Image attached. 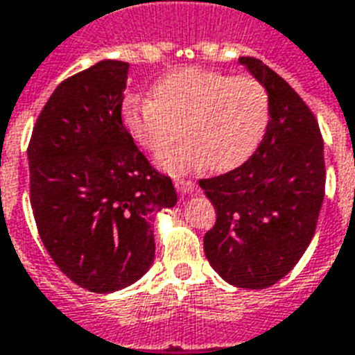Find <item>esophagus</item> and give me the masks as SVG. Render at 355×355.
Returning <instances> with one entry per match:
<instances>
[{"mask_svg": "<svg viewBox=\"0 0 355 355\" xmlns=\"http://www.w3.org/2000/svg\"><path fill=\"white\" fill-rule=\"evenodd\" d=\"M175 189L180 195H193L196 193V183L191 180H175Z\"/></svg>", "mask_w": 355, "mask_h": 355, "instance_id": "esophagus-1", "label": "esophagus"}]
</instances>
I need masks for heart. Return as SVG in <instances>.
<instances>
[{
    "mask_svg": "<svg viewBox=\"0 0 355 355\" xmlns=\"http://www.w3.org/2000/svg\"><path fill=\"white\" fill-rule=\"evenodd\" d=\"M126 134L168 174L196 172L208 164L227 172L244 164L265 136L270 100L252 75H229L202 68H183L153 85L151 100L128 98L123 103Z\"/></svg>",
    "mask_w": 355,
    "mask_h": 355,
    "instance_id": "heart-1",
    "label": "heart"
}]
</instances>
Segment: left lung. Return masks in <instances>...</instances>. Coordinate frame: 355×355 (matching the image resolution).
I'll use <instances>...</instances> for the list:
<instances>
[{
  "mask_svg": "<svg viewBox=\"0 0 355 355\" xmlns=\"http://www.w3.org/2000/svg\"><path fill=\"white\" fill-rule=\"evenodd\" d=\"M268 92L265 138L242 166L198 185L216 208L204 253L223 280L265 289L282 280L306 252L325 195L320 124L289 83L257 58L242 56Z\"/></svg>",
  "mask_w": 355,
  "mask_h": 355,
  "instance_id": "8db88e82",
  "label": "left lung"
}]
</instances>
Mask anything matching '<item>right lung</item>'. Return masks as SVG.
Returning a JSON list of instances; mask_svg holds the SVG:
<instances>
[{"mask_svg": "<svg viewBox=\"0 0 355 355\" xmlns=\"http://www.w3.org/2000/svg\"><path fill=\"white\" fill-rule=\"evenodd\" d=\"M128 64L102 60L56 87L33 126L30 202L56 266L92 293L139 280L155 259L151 217L178 202L123 126Z\"/></svg>", "mask_w": 355, "mask_h": 355, "instance_id": "add662e5", "label": "right lung"}]
</instances>
